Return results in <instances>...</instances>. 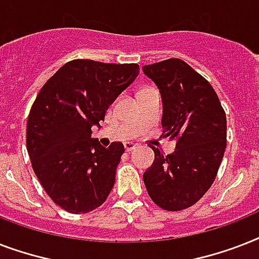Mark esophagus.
I'll use <instances>...</instances> for the list:
<instances>
[{
    "instance_id": "1",
    "label": "esophagus",
    "mask_w": 259,
    "mask_h": 259,
    "mask_svg": "<svg viewBox=\"0 0 259 259\" xmlns=\"http://www.w3.org/2000/svg\"><path fill=\"white\" fill-rule=\"evenodd\" d=\"M136 148H137V145H136V144H133V142H125L126 152H132V150H134Z\"/></svg>"
}]
</instances>
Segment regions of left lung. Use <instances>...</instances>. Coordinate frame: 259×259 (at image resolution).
<instances>
[{
    "label": "left lung",
    "instance_id": "1",
    "mask_svg": "<svg viewBox=\"0 0 259 259\" xmlns=\"http://www.w3.org/2000/svg\"><path fill=\"white\" fill-rule=\"evenodd\" d=\"M162 99L164 137L176 140L168 156L150 146L154 161L144 173L150 199L162 209L181 211L212 185L227 141V121L215 90L181 59L142 67Z\"/></svg>",
    "mask_w": 259,
    "mask_h": 259
}]
</instances>
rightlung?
Segmentation results:
<instances>
[{
	"mask_svg": "<svg viewBox=\"0 0 259 259\" xmlns=\"http://www.w3.org/2000/svg\"><path fill=\"white\" fill-rule=\"evenodd\" d=\"M140 66L76 59L40 90L26 123V149L38 181L55 204L86 213L105 203L125 148L91 138L119 94L136 80Z\"/></svg>",
	"mask_w": 259,
	"mask_h": 259,
	"instance_id": "right-lung-1",
	"label": "right lung"
}]
</instances>
